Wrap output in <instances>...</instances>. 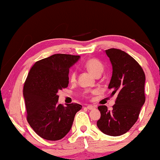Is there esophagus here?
<instances>
[{
    "mask_svg": "<svg viewBox=\"0 0 160 160\" xmlns=\"http://www.w3.org/2000/svg\"><path fill=\"white\" fill-rule=\"evenodd\" d=\"M96 107L92 106V105H89V106H87V108L89 109V110H94V109H95Z\"/></svg>",
    "mask_w": 160,
    "mask_h": 160,
    "instance_id": "34e87169",
    "label": "esophagus"
}]
</instances>
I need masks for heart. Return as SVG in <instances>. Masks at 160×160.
I'll use <instances>...</instances> for the list:
<instances>
[{
    "label": "heart",
    "instance_id": "heart-1",
    "mask_svg": "<svg viewBox=\"0 0 160 160\" xmlns=\"http://www.w3.org/2000/svg\"><path fill=\"white\" fill-rule=\"evenodd\" d=\"M85 68L90 72L92 74H93L94 76H96L102 73L103 71L104 67L103 65L102 64V62L100 60H97V59H89L85 62ZM76 77V73L75 71H72L71 74H70V80L71 82H75Z\"/></svg>",
    "mask_w": 160,
    "mask_h": 160
}]
</instances>
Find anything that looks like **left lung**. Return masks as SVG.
Masks as SVG:
<instances>
[{"instance_id":"1","label":"left lung","mask_w":160,"mask_h":160,"mask_svg":"<svg viewBox=\"0 0 160 160\" xmlns=\"http://www.w3.org/2000/svg\"><path fill=\"white\" fill-rule=\"evenodd\" d=\"M112 65L108 89L117 95L111 111L100 106V118L97 126L104 134L119 136L134 125L145 102V73L137 61L124 51L109 49L105 51Z\"/></svg>"}]
</instances>
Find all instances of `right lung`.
I'll use <instances>...</instances> for the list:
<instances>
[{
    "label": "right lung",
    "mask_w": 160,
    "mask_h": 160,
    "mask_svg": "<svg viewBox=\"0 0 160 160\" xmlns=\"http://www.w3.org/2000/svg\"><path fill=\"white\" fill-rule=\"evenodd\" d=\"M80 56L56 54L36 62L28 73L23 87L27 120L39 136L58 141L66 135L76 113L82 106L77 103L63 106L58 92L68 85L69 68Z\"/></svg>",
    "instance_id": "1"
}]
</instances>
